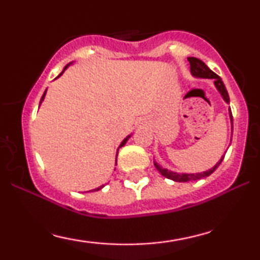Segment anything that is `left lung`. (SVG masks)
<instances>
[{
  "instance_id": "1",
  "label": "left lung",
  "mask_w": 260,
  "mask_h": 260,
  "mask_svg": "<svg viewBox=\"0 0 260 260\" xmlns=\"http://www.w3.org/2000/svg\"><path fill=\"white\" fill-rule=\"evenodd\" d=\"M188 61H189V63H190V72H192L193 76L199 77V78L214 79V84H215L217 90L220 91V94H221L223 100L229 104L230 98H229L228 90H226V88H225V85H223L221 78H220L216 73H214L213 71H211L210 68H209L208 66L205 64L203 61H201L199 58L188 57ZM230 118H231V123H232L231 110H230ZM222 160H223V156L220 159L219 162H216V165L214 166V168H211L210 170H208V171H205V172H201V174H177V172H172V171H169V170H166V169L160 168L156 162H155V166H156L157 171H159L160 174L164 176V177L169 178V180H172L175 182H188V181L201 180V178H204V177H208V176H210L217 168H219V165L221 164Z\"/></svg>"
}]
</instances>
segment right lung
Here are the masks:
<instances>
[{
	"instance_id": "right-lung-1",
	"label": "right lung",
	"mask_w": 260,
	"mask_h": 260,
	"mask_svg": "<svg viewBox=\"0 0 260 260\" xmlns=\"http://www.w3.org/2000/svg\"><path fill=\"white\" fill-rule=\"evenodd\" d=\"M67 67H68V64H67V66H66V67H64V70H66V68H67ZM64 70H63V72H64ZM63 72H62V73H63ZM62 73H61V74H62ZM61 74H59V76H61ZM59 76H58V77H59ZM45 94H46V91H45V92H44V95H43V96H41L40 104H41V101H44ZM128 138H129V137H127V138H126V139H124V140H123V142H122V143H121L120 148H121V147H123V145H124V144H126V142H127V139H128ZM117 151H118V150H117ZM116 160H117V156H116ZM103 187H104V184H103V186H100L99 188H96V189H92V190H99V189H101V188H103ZM92 190H91V192H92Z\"/></svg>"
}]
</instances>
